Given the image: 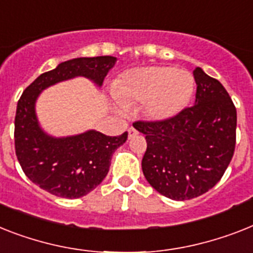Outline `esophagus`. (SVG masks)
Listing matches in <instances>:
<instances>
[{
    "label": "esophagus",
    "mask_w": 253,
    "mask_h": 253,
    "mask_svg": "<svg viewBox=\"0 0 253 253\" xmlns=\"http://www.w3.org/2000/svg\"><path fill=\"white\" fill-rule=\"evenodd\" d=\"M137 130H135V128H133V127H131V128H128V137H130V139H132V137H135L137 135Z\"/></svg>",
    "instance_id": "obj_1"
}]
</instances>
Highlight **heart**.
<instances>
[{"mask_svg": "<svg viewBox=\"0 0 253 253\" xmlns=\"http://www.w3.org/2000/svg\"><path fill=\"white\" fill-rule=\"evenodd\" d=\"M195 92L194 75L171 66H147L123 74L114 87L121 105L144 102V112L155 121H166L179 114Z\"/></svg>", "mask_w": 253, "mask_h": 253, "instance_id": "heart-1", "label": "heart"}]
</instances>
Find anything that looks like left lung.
Here are the masks:
<instances>
[{
    "label": "left lung",
    "mask_w": 253,
    "mask_h": 253,
    "mask_svg": "<svg viewBox=\"0 0 253 253\" xmlns=\"http://www.w3.org/2000/svg\"><path fill=\"white\" fill-rule=\"evenodd\" d=\"M196 100L166 121H136L145 135L141 161L145 179L173 200H190L217 184L233 159L237 109L223 85L200 69L194 70Z\"/></svg>",
    "instance_id": "1"
}]
</instances>
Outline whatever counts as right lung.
Segmentation results:
<instances>
[{
  "instance_id": "obj_1",
  "label": "right lung",
  "mask_w": 253,
  "mask_h": 253,
  "mask_svg": "<svg viewBox=\"0 0 253 253\" xmlns=\"http://www.w3.org/2000/svg\"><path fill=\"white\" fill-rule=\"evenodd\" d=\"M116 61L112 55L70 59L41 74L20 96L14 130L16 159L28 179L49 194L78 199L94 190L108 174L114 151L127 140V132L106 136L89 130L75 136H49L39 126L36 98L45 88L75 77L88 78L100 87Z\"/></svg>"
}]
</instances>
